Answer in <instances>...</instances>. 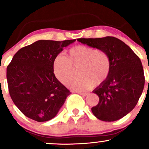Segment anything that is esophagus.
<instances>
[{
	"mask_svg": "<svg viewBox=\"0 0 149 149\" xmlns=\"http://www.w3.org/2000/svg\"><path fill=\"white\" fill-rule=\"evenodd\" d=\"M78 94H79L81 96H84V97H85V96L87 95V93H84V92H78Z\"/></svg>",
	"mask_w": 149,
	"mask_h": 149,
	"instance_id": "obj_1",
	"label": "esophagus"
}]
</instances>
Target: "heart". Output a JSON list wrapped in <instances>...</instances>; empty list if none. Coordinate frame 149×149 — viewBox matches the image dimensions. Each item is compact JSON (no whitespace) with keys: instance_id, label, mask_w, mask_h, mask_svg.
I'll list each match as a JSON object with an SVG mask.
<instances>
[{"instance_id":"obj_1","label":"heart","mask_w":149,"mask_h":149,"mask_svg":"<svg viewBox=\"0 0 149 149\" xmlns=\"http://www.w3.org/2000/svg\"><path fill=\"white\" fill-rule=\"evenodd\" d=\"M73 67H79V76L69 81L68 86L72 89L86 91L106 81L111 69L110 58L104 50L77 45L69 49L65 55H58L54 59V74L63 84L67 83L72 76Z\"/></svg>"}]
</instances>
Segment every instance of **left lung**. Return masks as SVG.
<instances>
[{"label":"left lung","instance_id":"obj_1","mask_svg":"<svg viewBox=\"0 0 149 149\" xmlns=\"http://www.w3.org/2000/svg\"><path fill=\"white\" fill-rule=\"evenodd\" d=\"M77 40L105 51L110 58L109 76L93 91L98 95L100 101L91 108L92 113L105 122L121 119L133 110L143 90L145 77L141 60L130 47L116 37Z\"/></svg>","mask_w":149,"mask_h":149}]
</instances>
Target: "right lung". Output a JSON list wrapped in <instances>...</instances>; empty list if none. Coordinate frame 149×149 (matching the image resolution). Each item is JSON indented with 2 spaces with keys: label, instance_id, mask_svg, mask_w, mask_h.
<instances>
[{
  "label": "right lung",
  "instance_id": "1",
  "mask_svg": "<svg viewBox=\"0 0 149 149\" xmlns=\"http://www.w3.org/2000/svg\"><path fill=\"white\" fill-rule=\"evenodd\" d=\"M76 40H38L21 48L7 67L8 91L27 118L45 122L56 116L70 91L55 77V57Z\"/></svg>",
  "mask_w": 149,
  "mask_h": 149
}]
</instances>
